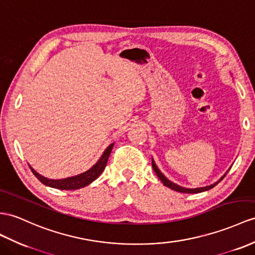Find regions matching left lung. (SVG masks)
<instances>
[{
  "label": "left lung",
  "mask_w": 255,
  "mask_h": 255,
  "mask_svg": "<svg viewBox=\"0 0 255 255\" xmlns=\"http://www.w3.org/2000/svg\"><path fill=\"white\" fill-rule=\"evenodd\" d=\"M151 161H152V169H153L154 172H156V174L158 175L160 181L163 183V185L166 186V187L171 188L172 190H175V191H178V192H184V194H198V192H202V191H206V190H209V189H211V188H213L214 186H216L217 184H219V183L222 181L223 178H224V177L226 176L228 171L231 170V169H229V170L225 173V174L223 175V176L219 179V181L215 182V183L212 184V185L206 186V187H199V188H186V187H183V186H179V185H177V184H175V183L171 182L170 179H167V178L162 174V172H161V171L158 169V166L156 165V163H154L153 159H151Z\"/></svg>",
  "instance_id": "left-lung-1"
}]
</instances>
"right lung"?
Listing matches in <instances>:
<instances>
[{
	"instance_id": "obj_1",
	"label": "right lung",
	"mask_w": 255,
	"mask_h": 255,
	"mask_svg": "<svg viewBox=\"0 0 255 255\" xmlns=\"http://www.w3.org/2000/svg\"><path fill=\"white\" fill-rule=\"evenodd\" d=\"M114 145H115V142L110 144L106 149H105V151L103 152L101 158L98 159L97 162L94 165H93L90 170L81 173V174L71 176V177H67V178H63V179H51V178L42 176L34 169H32L31 165H29V166H30V169H31V171H32L33 174L36 177H38L39 181L44 185L48 186V187L56 188V189H61V190L80 189V188L85 187V186L90 185L92 182H94L95 179L102 174L103 171L105 170V167H106L107 161H108V158L110 156L111 150H113Z\"/></svg>"
}]
</instances>
